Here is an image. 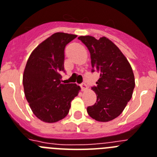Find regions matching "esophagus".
<instances>
[{"label":"esophagus","mask_w":157,"mask_h":157,"mask_svg":"<svg viewBox=\"0 0 157 157\" xmlns=\"http://www.w3.org/2000/svg\"><path fill=\"white\" fill-rule=\"evenodd\" d=\"M81 90H82L83 92H85V91H86L87 89H88V87H87V85H85V83L82 84V85H81Z\"/></svg>","instance_id":"obj_1"}]
</instances>
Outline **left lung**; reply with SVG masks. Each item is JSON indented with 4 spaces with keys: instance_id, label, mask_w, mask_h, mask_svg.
Returning a JSON list of instances; mask_svg holds the SVG:
<instances>
[{
    "instance_id": "8db88e82",
    "label": "left lung",
    "mask_w": 157,
    "mask_h": 157,
    "mask_svg": "<svg viewBox=\"0 0 157 157\" xmlns=\"http://www.w3.org/2000/svg\"><path fill=\"white\" fill-rule=\"evenodd\" d=\"M78 39L90 52L93 69L100 72L97 87L92 89L97 102L87 108V112L100 122L113 121L122 113L132 96L135 78L131 64L109 38L81 36Z\"/></svg>"
}]
</instances>
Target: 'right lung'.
I'll return each instance as SVG.
<instances>
[{"label": "right lung", "mask_w": 157, "mask_h": 157, "mask_svg": "<svg viewBox=\"0 0 157 157\" xmlns=\"http://www.w3.org/2000/svg\"><path fill=\"white\" fill-rule=\"evenodd\" d=\"M56 33L38 44L30 54L23 74L26 100L33 114L46 123H55L68 115L71 102L81 87L60 83L64 71V48L76 37Z\"/></svg>", "instance_id": "1"}]
</instances>
